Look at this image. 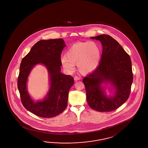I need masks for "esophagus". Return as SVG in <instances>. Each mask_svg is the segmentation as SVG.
<instances>
[{"label":"esophagus","instance_id":"obj_1","mask_svg":"<svg viewBox=\"0 0 148 148\" xmlns=\"http://www.w3.org/2000/svg\"><path fill=\"white\" fill-rule=\"evenodd\" d=\"M74 79L75 81H78V80H80V79H81V77H79V76H75L74 77Z\"/></svg>","mask_w":148,"mask_h":148}]
</instances>
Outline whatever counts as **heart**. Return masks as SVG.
<instances>
[{
  "label": "heart",
  "instance_id": "heart-1",
  "mask_svg": "<svg viewBox=\"0 0 148 148\" xmlns=\"http://www.w3.org/2000/svg\"><path fill=\"white\" fill-rule=\"evenodd\" d=\"M66 56L61 58L62 64L69 72L75 70L77 62L79 70L83 73L92 72L97 67L101 60V50L96 42H77L69 49Z\"/></svg>",
  "mask_w": 148,
  "mask_h": 148
}]
</instances>
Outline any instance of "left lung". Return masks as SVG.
<instances>
[{"label": "left lung", "instance_id": "1", "mask_svg": "<svg viewBox=\"0 0 148 148\" xmlns=\"http://www.w3.org/2000/svg\"><path fill=\"white\" fill-rule=\"evenodd\" d=\"M99 40L103 46L101 60L97 69L83 79L87 103L99 112H112L118 108L128 99L132 81L131 59L116 40L107 34L91 37ZM109 83L114 95L108 97L103 84Z\"/></svg>", "mask_w": 148, "mask_h": 148}]
</instances>
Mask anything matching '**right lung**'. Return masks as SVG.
Instances as JSON below:
<instances>
[{
	"instance_id": "right-lung-1",
	"label": "right lung",
	"mask_w": 148,
	"mask_h": 148,
	"mask_svg": "<svg viewBox=\"0 0 148 148\" xmlns=\"http://www.w3.org/2000/svg\"><path fill=\"white\" fill-rule=\"evenodd\" d=\"M65 43L61 38L40 40L34 45L20 64L17 85L21 103L25 109L39 117H56L67 106L69 92L74 84V78L61 72V54L66 46ZM38 64L47 67L51 87L43 101L34 102L28 93L26 84L31 70Z\"/></svg>"
}]
</instances>
